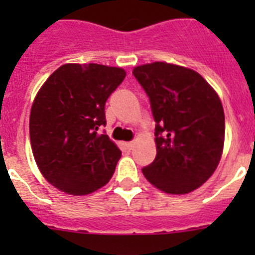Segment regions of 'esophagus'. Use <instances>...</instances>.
<instances>
[{"instance_id": "obj_1", "label": "esophagus", "mask_w": 255, "mask_h": 255, "mask_svg": "<svg viewBox=\"0 0 255 255\" xmlns=\"http://www.w3.org/2000/svg\"><path fill=\"white\" fill-rule=\"evenodd\" d=\"M125 145H126V148H128V149L131 150L132 148H134V141H128V143H126Z\"/></svg>"}]
</instances>
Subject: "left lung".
Segmentation results:
<instances>
[{"mask_svg": "<svg viewBox=\"0 0 255 255\" xmlns=\"http://www.w3.org/2000/svg\"><path fill=\"white\" fill-rule=\"evenodd\" d=\"M132 75L147 93L155 121L154 161L145 179L170 194H186L211 177L225 140L222 103L194 70L166 62L141 65Z\"/></svg>", "mask_w": 255, "mask_h": 255, "instance_id": "1", "label": "left lung"}]
</instances>
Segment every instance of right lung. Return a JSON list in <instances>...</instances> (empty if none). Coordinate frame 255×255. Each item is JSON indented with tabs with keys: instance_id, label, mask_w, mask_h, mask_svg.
Listing matches in <instances>:
<instances>
[{
	"instance_id": "1",
	"label": "right lung",
	"mask_w": 255,
	"mask_h": 255,
	"mask_svg": "<svg viewBox=\"0 0 255 255\" xmlns=\"http://www.w3.org/2000/svg\"><path fill=\"white\" fill-rule=\"evenodd\" d=\"M125 70L66 64L52 74L31 106L29 134L42 175L67 194L85 195L112 177L121 150L98 130L106 126L108 97Z\"/></svg>"
}]
</instances>
